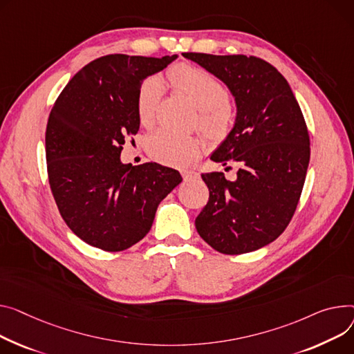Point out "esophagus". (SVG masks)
Returning a JSON list of instances; mask_svg holds the SVG:
<instances>
[{
  "mask_svg": "<svg viewBox=\"0 0 354 354\" xmlns=\"http://www.w3.org/2000/svg\"><path fill=\"white\" fill-rule=\"evenodd\" d=\"M198 176H199V174L195 171H182L183 180H192V179H196Z\"/></svg>",
  "mask_w": 354,
  "mask_h": 354,
  "instance_id": "esophagus-1",
  "label": "esophagus"
}]
</instances>
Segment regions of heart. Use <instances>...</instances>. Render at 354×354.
Instances as JSON below:
<instances>
[{
	"label": "heart",
	"instance_id": "b5f03b06",
	"mask_svg": "<svg viewBox=\"0 0 354 354\" xmlns=\"http://www.w3.org/2000/svg\"><path fill=\"white\" fill-rule=\"evenodd\" d=\"M168 78L202 111L199 118L201 129L212 139H225L233 128V113L226 106L229 102L227 89L203 69L187 64L174 66L168 73ZM162 95L163 84L158 77H151L142 82L136 97V112L140 124L151 127L155 122ZM147 149L149 156L159 163L185 168L199 158L202 142L196 136L159 129L149 136Z\"/></svg>",
	"mask_w": 354,
	"mask_h": 354
}]
</instances>
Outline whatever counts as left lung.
I'll list each match as a JSON object with an SVG mask.
<instances>
[{
    "label": "left lung",
    "instance_id": "obj_1",
    "mask_svg": "<svg viewBox=\"0 0 354 354\" xmlns=\"http://www.w3.org/2000/svg\"><path fill=\"white\" fill-rule=\"evenodd\" d=\"M182 55L221 80L236 104L233 128L210 159L238 162L239 171L233 180L202 174L209 201L196 230L225 254L257 250L280 236L296 210L310 160L303 113L285 77L261 58Z\"/></svg>",
    "mask_w": 354,
    "mask_h": 354
}]
</instances>
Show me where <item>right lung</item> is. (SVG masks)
<instances>
[{
	"label": "right lung",
	"instance_id": "add662e5",
	"mask_svg": "<svg viewBox=\"0 0 354 354\" xmlns=\"http://www.w3.org/2000/svg\"><path fill=\"white\" fill-rule=\"evenodd\" d=\"M178 55L112 54L89 62L55 101L45 132L50 186L59 214L85 243L125 250L147 236L156 209L182 182L176 169L121 160L136 135V97L142 82Z\"/></svg>",
	"mask_w": 354,
	"mask_h": 354
}]
</instances>
